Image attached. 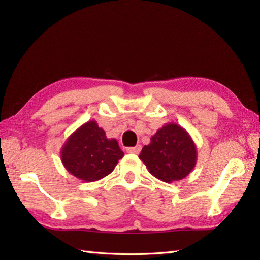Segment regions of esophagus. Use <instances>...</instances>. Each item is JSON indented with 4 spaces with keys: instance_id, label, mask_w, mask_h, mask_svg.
<instances>
[{
    "instance_id": "esophagus-1",
    "label": "esophagus",
    "mask_w": 260,
    "mask_h": 260,
    "mask_svg": "<svg viewBox=\"0 0 260 260\" xmlns=\"http://www.w3.org/2000/svg\"><path fill=\"white\" fill-rule=\"evenodd\" d=\"M142 150V146L141 145H136L134 147H127L126 148V152L127 153H132V154H139Z\"/></svg>"
}]
</instances>
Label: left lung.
I'll list each match as a JSON object with an SVG mask.
<instances>
[{
  "instance_id": "left-lung-1",
  "label": "left lung",
  "mask_w": 260,
  "mask_h": 260,
  "mask_svg": "<svg viewBox=\"0 0 260 260\" xmlns=\"http://www.w3.org/2000/svg\"><path fill=\"white\" fill-rule=\"evenodd\" d=\"M153 176L167 183L189 175L197 164V147L190 134L175 123L165 124L144 145L139 156Z\"/></svg>"
}]
</instances>
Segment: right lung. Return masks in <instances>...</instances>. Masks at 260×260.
Listing matches in <instances>:
<instances>
[{
    "label": "right lung",
    "instance_id": "1",
    "mask_svg": "<svg viewBox=\"0 0 260 260\" xmlns=\"http://www.w3.org/2000/svg\"><path fill=\"white\" fill-rule=\"evenodd\" d=\"M123 156L117 141L107 139L96 120L87 121L77 128L60 151L66 170L85 182H95L110 174Z\"/></svg>",
    "mask_w": 260,
    "mask_h": 260
}]
</instances>
